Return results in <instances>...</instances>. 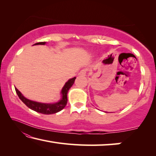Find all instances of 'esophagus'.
I'll list each match as a JSON object with an SVG mask.
<instances>
[{"label":"esophagus","mask_w":156,"mask_h":156,"mask_svg":"<svg viewBox=\"0 0 156 156\" xmlns=\"http://www.w3.org/2000/svg\"><path fill=\"white\" fill-rule=\"evenodd\" d=\"M86 74H87V69H83V70H81L80 72H79V73H78L79 76H86Z\"/></svg>","instance_id":"obj_1"}]
</instances>
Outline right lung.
I'll return each mask as SVG.
<instances>
[{"label":"right lung","mask_w":156,"mask_h":156,"mask_svg":"<svg viewBox=\"0 0 156 156\" xmlns=\"http://www.w3.org/2000/svg\"><path fill=\"white\" fill-rule=\"evenodd\" d=\"M46 42H41V43H37L34 45H38V44H45ZM76 77L71 78L65 84L61 90V99L57 102L54 103H43V102H38L33 100H29L21 94L20 91L18 90L17 88H15L16 94L19 97V98L22 100V102L26 106H27L30 109L35 111L36 112L43 113V114H53V113H58L62 109H64L67 103V93L69 89L74 83L76 80Z\"/></svg>","instance_id":"obj_1"}]
</instances>
